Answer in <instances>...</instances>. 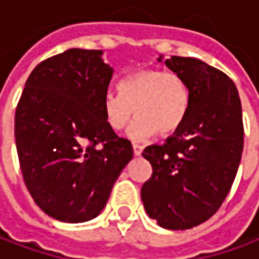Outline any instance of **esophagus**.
Returning a JSON list of instances; mask_svg holds the SVG:
<instances>
[{
    "instance_id": "obj_1",
    "label": "esophagus",
    "mask_w": 259,
    "mask_h": 259,
    "mask_svg": "<svg viewBox=\"0 0 259 259\" xmlns=\"http://www.w3.org/2000/svg\"><path fill=\"white\" fill-rule=\"evenodd\" d=\"M133 149H134V155H136V156H140L141 152H143V147H141L140 144H133Z\"/></svg>"
}]
</instances>
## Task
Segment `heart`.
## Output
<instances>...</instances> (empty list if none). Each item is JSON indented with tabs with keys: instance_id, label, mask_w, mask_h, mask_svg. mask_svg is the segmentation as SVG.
Instances as JSON below:
<instances>
[{
	"instance_id": "b5f03b06",
	"label": "heart",
	"mask_w": 259,
	"mask_h": 259,
	"mask_svg": "<svg viewBox=\"0 0 259 259\" xmlns=\"http://www.w3.org/2000/svg\"><path fill=\"white\" fill-rule=\"evenodd\" d=\"M119 91L104 96V118L112 130L120 131L137 115L130 130L134 140L149 139L157 131L162 136L174 134L192 107L190 87L176 72L141 69L120 81Z\"/></svg>"
}]
</instances>
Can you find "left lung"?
Segmentation results:
<instances>
[{"mask_svg": "<svg viewBox=\"0 0 259 259\" xmlns=\"http://www.w3.org/2000/svg\"><path fill=\"white\" fill-rule=\"evenodd\" d=\"M165 65L187 81L192 107L162 146L144 149L153 172L141 200L160 227L187 230L209 220L230 192L243 152L242 104L234 82L205 62L172 56Z\"/></svg>", "mask_w": 259, "mask_h": 259, "instance_id": "1", "label": "left lung"}]
</instances>
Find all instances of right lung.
<instances>
[{
  "instance_id": "obj_1",
  "label": "right lung",
  "mask_w": 259,
  "mask_h": 259,
  "mask_svg": "<svg viewBox=\"0 0 259 259\" xmlns=\"http://www.w3.org/2000/svg\"><path fill=\"white\" fill-rule=\"evenodd\" d=\"M102 50L70 48L41 62L14 116L22 176L35 203L65 223L96 218L133 159L131 141L107 125L103 100L113 69Z\"/></svg>"
}]
</instances>
